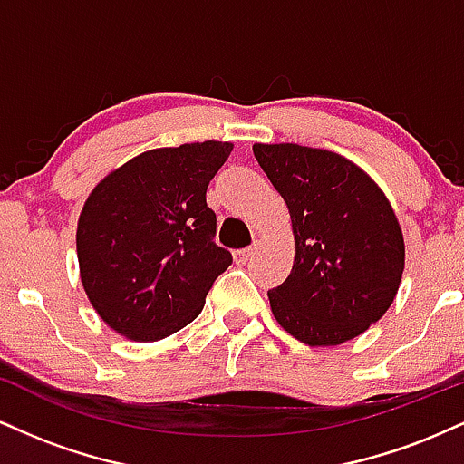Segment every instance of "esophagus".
Masks as SVG:
<instances>
[{
	"mask_svg": "<svg viewBox=\"0 0 464 464\" xmlns=\"http://www.w3.org/2000/svg\"><path fill=\"white\" fill-rule=\"evenodd\" d=\"M250 255H253V248H237L233 250V259H236V264H246L250 259Z\"/></svg>",
	"mask_w": 464,
	"mask_h": 464,
	"instance_id": "esophagus-1",
	"label": "esophagus"
}]
</instances>
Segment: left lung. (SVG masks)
I'll return each instance as SVG.
<instances>
[{
	"label": "left lung",
	"mask_w": 464,
	"mask_h": 464,
	"mask_svg": "<svg viewBox=\"0 0 464 464\" xmlns=\"http://www.w3.org/2000/svg\"><path fill=\"white\" fill-rule=\"evenodd\" d=\"M253 154L290 211L295 264L268 292L276 323L310 347H334L384 316L401 284L406 246L395 211L364 169L299 143Z\"/></svg>",
	"instance_id": "obj_1"
}]
</instances>
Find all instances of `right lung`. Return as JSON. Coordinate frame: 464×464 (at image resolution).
I'll list each match as a JSON object with an SVG mask.
<instances>
[{"label":"right lung","mask_w":464,"mask_h":464,"mask_svg":"<svg viewBox=\"0 0 464 464\" xmlns=\"http://www.w3.org/2000/svg\"><path fill=\"white\" fill-rule=\"evenodd\" d=\"M233 143L157 148L95 185L78 220L80 279L100 318L137 343L179 332L231 266L207 188Z\"/></svg>","instance_id":"add662e5"}]
</instances>
